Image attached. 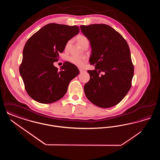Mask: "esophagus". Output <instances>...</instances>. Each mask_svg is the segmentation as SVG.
Segmentation results:
<instances>
[{"label": "esophagus", "instance_id": "esophagus-1", "mask_svg": "<svg viewBox=\"0 0 160 160\" xmlns=\"http://www.w3.org/2000/svg\"><path fill=\"white\" fill-rule=\"evenodd\" d=\"M79 71H80V73H82V72H83L85 71V70H84L83 69H79Z\"/></svg>", "mask_w": 160, "mask_h": 160}]
</instances>
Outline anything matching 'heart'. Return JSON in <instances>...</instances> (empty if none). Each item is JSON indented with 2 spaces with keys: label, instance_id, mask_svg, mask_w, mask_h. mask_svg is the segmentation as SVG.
I'll list each match as a JSON object with an SVG mask.
<instances>
[{
  "label": "heart",
  "instance_id": "heart-1",
  "mask_svg": "<svg viewBox=\"0 0 160 160\" xmlns=\"http://www.w3.org/2000/svg\"><path fill=\"white\" fill-rule=\"evenodd\" d=\"M77 41L80 47L83 46L85 44H89V40L88 38L84 35H80L77 38ZM71 43V41H68L67 43L66 44L65 46V49L67 50L69 47L70 44ZM68 61L70 63L74 65L75 66H77L78 67H82L84 65L85 63V59L83 58L82 57H78V56H70L68 58Z\"/></svg>",
  "mask_w": 160,
  "mask_h": 160
}]
</instances>
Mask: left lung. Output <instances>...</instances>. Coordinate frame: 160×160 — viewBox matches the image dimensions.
<instances>
[{
  "instance_id": "obj_1",
  "label": "left lung",
  "mask_w": 160,
  "mask_h": 160,
  "mask_svg": "<svg viewBox=\"0 0 160 160\" xmlns=\"http://www.w3.org/2000/svg\"><path fill=\"white\" fill-rule=\"evenodd\" d=\"M90 41V63L95 69L88 70L89 81L84 91L92 103L101 108H109L119 103L131 87L134 65L129 46L122 35L104 24L80 26ZM103 72V75H100Z\"/></svg>"
}]
</instances>
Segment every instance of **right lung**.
<instances>
[{
	"label": "right lung",
	"instance_id": "obj_1",
	"mask_svg": "<svg viewBox=\"0 0 160 160\" xmlns=\"http://www.w3.org/2000/svg\"><path fill=\"white\" fill-rule=\"evenodd\" d=\"M80 29L57 23L48 24L26 42L20 66L25 89L31 98L42 104L53 103L67 93L69 82L79 74L76 66L65 62L60 70L53 65L70 39Z\"/></svg>",
	"mask_w": 160,
	"mask_h": 160
}]
</instances>
